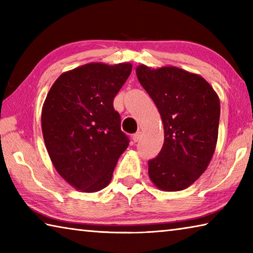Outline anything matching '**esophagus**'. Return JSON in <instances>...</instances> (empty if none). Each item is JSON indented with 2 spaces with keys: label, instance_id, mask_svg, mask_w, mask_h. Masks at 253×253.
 <instances>
[{
  "label": "esophagus",
  "instance_id": "obj_1",
  "mask_svg": "<svg viewBox=\"0 0 253 253\" xmlns=\"http://www.w3.org/2000/svg\"><path fill=\"white\" fill-rule=\"evenodd\" d=\"M140 137H142V132H140V131H137L136 134L132 135V140H134L135 143H136V142H138V140L140 139Z\"/></svg>",
  "mask_w": 253,
  "mask_h": 253
}]
</instances>
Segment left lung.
I'll use <instances>...</instances> for the list:
<instances>
[{
	"mask_svg": "<svg viewBox=\"0 0 253 253\" xmlns=\"http://www.w3.org/2000/svg\"><path fill=\"white\" fill-rule=\"evenodd\" d=\"M140 84L160 111L164 144L148 161L151 181L163 191L192 185L213 156L220 121V99L207 80L176 67L136 68Z\"/></svg>",
	"mask_w": 253,
	"mask_h": 253,
	"instance_id": "8db88e82",
	"label": "left lung"
}]
</instances>
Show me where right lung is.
<instances>
[{"label":"right lung","mask_w":253,"mask_h":253,"mask_svg":"<svg viewBox=\"0 0 253 253\" xmlns=\"http://www.w3.org/2000/svg\"><path fill=\"white\" fill-rule=\"evenodd\" d=\"M131 68L88 63L62 74L46 95L41 115L46 151L57 172L77 190L97 192L108 185L129 145L114 98Z\"/></svg>","instance_id":"1"}]
</instances>
